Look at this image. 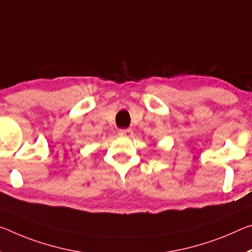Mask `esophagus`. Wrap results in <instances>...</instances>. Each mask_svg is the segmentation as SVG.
Masks as SVG:
<instances>
[{
    "label": "esophagus",
    "instance_id": "esophagus-1",
    "mask_svg": "<svg viewBox=\"0 0 252 252\" xmlns=\"http://www.w3.org/2000/svg\"><path fill=\"white\" fill-rule=\"evenodd\" d=\"M132 134H133V131L131 129H122L119 131V135L123 138H130L132 137Z\"/></svg>",
    "mask_w": 252,
    "mask_h": 252
}]
</instances>
